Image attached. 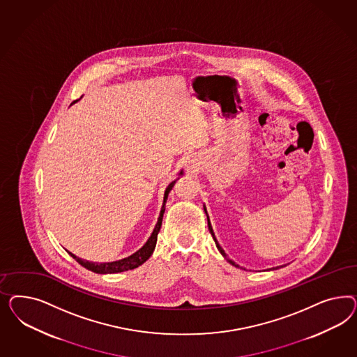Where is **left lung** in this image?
I'll return each mask as SVG.
<instances>
[{"label":"left lung","mask_w":357,"mask_h":357,"mask_svg":"<svg viewBox=\"0 0 357 357\" xmlns=\"http://www.w3.org/2000/svg\"><path fill=\"white\" fill-rule=\"evenodd\" d=\"M206 218H208V229H209V231H211V234H212V237H213V239H215V242H216L217 249H218V251H220V252H221V254H222V257H224V258H225V259H227V261H229V263H231V264H233V266H236V267H238L237 264H236V263H234V261H231V260H230V259H229V258H227V254H225V251H224V250L221 249V246H220V245H218V242H217L216 237H215V234H213V229H212V227H211V222H209V217H208V215H206ZM275 270H278V268H275Z\"/></svg>","instance_id":"obj_1"}]
</instances>
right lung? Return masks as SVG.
Returning <instances> with one entry per match:
<instances>
[{
  "label": "right lung",
  "instance_id": "1",
  "mask_svg": "<svg viewBox=\"0 0 357 357\" xmlns=\"http://www.w3.org/2000/svg\"><path fill=\"white\" fill-rule=\"evenodd\" d=\"M76 102V100H75ZM181 174L182 172H181ZM176 182V179L173 181L172 183L167 185L166 191H165V197H163V206L161 209V213L158 217V221H157V225L154 227L153 233H151V238L148 239V242L141 248L137 252H135L133 255H130L126 259L118 260V261H112V263H91V261H87V260L79 259L77 258L76 255H73L72 252H69V255L76 259L82 267H85L86 270L93 271V272H97V273H118V272H124V271L133 270L136 267L141 266L144 261L149 259L154 248H155V243H157V237H158V233H160V229L162 225L163 213H165V204H166V200H167V195L172 191V188L174 187V184Z\"/></svg>",
  "mask_w": 357,
  "mask_h": 357
}]
</instances>
